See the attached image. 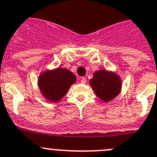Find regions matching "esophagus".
Masks as SVG:
<instances>
[{
  "label": "esophagus",
  "instance_id": "1",
  "mask_svg": "<svg viewBox=\"0 0 157 157\" xmlns=\"http://www.w3.org/2000/svg\"><path fill=\"white\" fill-rule=\"evenodd\" d=\"M80 82L82 83V84H85V83H86V78H85V77H81V79H80Z\"/></svg>",
  "mask_w": 157,
  "mask_h": 157
}]
</instances>
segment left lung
Segmentation results:
<instances>
[{
    "label": "left lung",
    "instance_id": "1",
    "mask_svg": "<svg viewBox=\"0 0 157 157\" xmlns=\"http://www.w3.org/2000/svg\"><path fill=\"white\" fill-rule=\"evenodd\" d=\"M89 82L96 95L104 102H108L116 97L122 86L118 75L107 70L96 71Z\"/></svg>",
    "mask_w": 157,
    "mask_h": 157
}]
</instances>
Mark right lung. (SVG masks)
Segmentation results:
<instances>
[{"mask_svg":"<svg viewBox=\"0 0 157 157\" xmlns=\"http://www.w3.org/2000/svg\"><path fill=\"white\" fill-rule=\"evenodd\" d=\"M76 80L75 75L67 69L58 68L42 73L39 78V87L43 96L54 103L64 97Z\"/></svg>","mask_w":157,"mask_h":157,"instance_id":"right-lung-1","label":"right lung"}]
</instances>
